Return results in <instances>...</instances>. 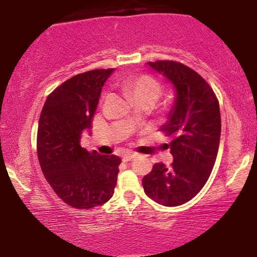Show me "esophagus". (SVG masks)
<instances>
[{
    "label": "esophagus",
    "instance_id": "esophagus-1",
    "mask_svg": "<svg viewBox=\"0 0 257 257\" xmlns=\"http://www.w3.org/2000/svg\"><path fill=\"white\" fill-rule=\"evenodd\" d=\"M135 158H136V154L132 153V152H129V153H125V154L122 156V159H123L124 162H128V161H132V160L135 159Z\"/></svg>",
    "mask_w": 257,
    "mask_h": 257
}]
</instances>
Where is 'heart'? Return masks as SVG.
Wrapping results in <instances>:
<instances>
[{
	"label": "heart",
	"mask_w": 257,
	"mask_h": 257,
	"mask_svg": "<svg viewBox=\"0 0 257 257\" xmlns=\"http://www.w3.org/2000/svg\"><path fill=\"white\" fill-rule=\"evenodd\" d=\"M124 92L132 96L135 102H146L154 105L162 94V86L154 77L139 76L123 85Z\"/></svg>",
	"instance_id": "b5f03b06"
}]
</instances>
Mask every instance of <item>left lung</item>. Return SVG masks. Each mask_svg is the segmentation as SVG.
<instances>
[{"mask_svg":"<svg viewBox=\"0 0 257 257\" xmlns=\"http://www.w3.org/2000/svg\"><path fill=\"white\" fill-rule=\"evenodd\" d=\"M176 90V99L161 130L173 139L171 167L155 163L143 178L147 196L164 206H178L194 198L206 184L219 151V101L203 77L176 61L147 62Z\"/></svg>","mask_w":257,"mask_h":257,"instance_id":"1","label":"left lung"}]
</instances>
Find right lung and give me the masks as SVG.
<instances>
[{
  "mask_svg": "<svg viewBox=\"0 0 257 257\" xmlns=\"http://www.w3.org/2000/svg\"><path fill=\"white\" fill-rule=\"evenodd\" d=\"M113 69L79 73L47 96L37 130V155L43 175L64 203L87 210L113 196L121 160L80 146L92 129L102 87Z\"/></svg>",
  "mask_w": 257,
  "mask_h": 257,
  "instance_id": "right-lung-1",
  "label": "right lung"
}]
</instances>
